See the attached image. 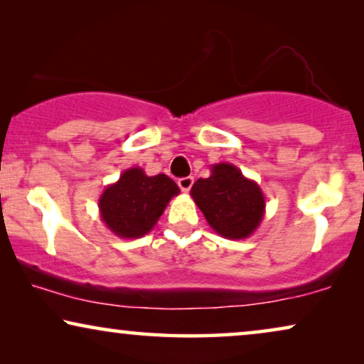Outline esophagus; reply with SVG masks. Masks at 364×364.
Listing matches in <instances>:
<instances>
[{
	"label": "esophagus",
	"mask_w": 364,
	"mask_h": 364,
	"mask_svg": "<svg viewBox=\"0 0 364 364\" xmlns=\"http://www.w3.org/2000/svg\"><path fill=\"white\" fill-rule=\"evenodd\" d=\"M178 187H181V191L182 192H188L191 191V187H192V183H193V177H183V178H178Z\"/></svg>",
	"instance_id": "obj_1"
}]
</instances>
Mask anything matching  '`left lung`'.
I'll list each match as a JSON object with an SVG mask.
<instances>
[{"instance_id": "left-lung-1", "label": "left lung", "mask_w": 364, "mask_h": 364, "mask_svg": "<svg viewBox=\"0 0 364 364\" xmlns=\"http://www.w3.org/2000/svg\"><path fill=\"white\" fill-rule=\"evenodd\" d=\"M191 196L212 230L230 240L250 237L265 215L260 186L228 162L210 166V177L198 178Z\"/></svg>"}]
</instances>
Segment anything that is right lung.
<instances>
[{
    "label": "right lung",
    "instance_id": "1",
    "mask_svg": "<svg viewBox=\"0 0 364 364\" xmlns=\"http://www.w3.org/2000/svg\"><path fill=\"white\" fill-rule=\"evenodd\" d=\"M181 193L166 173L147 176L141 167L126 168L99 197V215L116 237L141 238L156 227L172 197Z\"/></svg>",
    "mask_w": 364,
    "mask_h": 364
}]
</instances>
